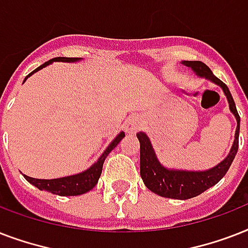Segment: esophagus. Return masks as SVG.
<instances>
[{
	"instance_id": "34e87169",
	"label": "esophagus",
	"mask_w": 248,
	"mask_h": 248,
	"mask_svg": "<svg viewBox=\"0 0 248 248\" xmlns=\"http://www.w3.org/2000/svg\"><path fill=\"white\" fill-rule=\"evenodd\" d=\"M124 128L127 132H135L140 128V120L136 116L128 117L124 124Z\"/></svg>"
}]
</instances>
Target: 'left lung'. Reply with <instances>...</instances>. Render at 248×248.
Returning <instances> with one entry per match:
<instances>
[{
    "mask_svg": "<svg viewBox=\"0 0 248 248\" xmlns=\"http://www.w3.org/2000/svg\"><path fill=\"white\" fill-rule=\"evenodd\" d=\"M181 64L190 68L196 73V76L201 78L208 79L223 89L224 95L227 96V100L229 103V109L237 120V128H235L234 141H233L229 155L219 165L214 166L212 169L204 170V171H190V170H176L166 167L157 158L153 145L147 134L145 132L136 134L140 141V176L143 179L144 184L155 194L166 197V198H172V200H189L193 197L200 196L201 193L217 184L223 179L238 151L239 122H241L234 100L232 97L228 86L223 81H220L216 76H214L211 69L206 64L202 62H188V60L181 62Z\"/></svg>",
    "mask_w": 248,
    "mask_h": 248,
    "instance_id": "obj_1",
    "label": "left lung"
}]
</instances>
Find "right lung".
<instances>
[{
    "instance_id": "obj_1",
    "label": "right lung",
    "mask_w": 248,
    "mask_h": 248,
    "mask_svg": "<svg viewBox=\"0 0 248 248\" xmlns=\"http://www.w3.org/2000/svg\"><path fill=\"white\" fill-rule=\"evenodd\" d=\"M82 58H54V59L48 60L38 68H36L34 71L31 72L27 77L24 78L23 83L28 79V77L36 73V72L41 71L42 68L47 67L54 62H63V63H76V62H81ZM124 138V132L121 131L118 135L113 139V141L109 144L104 153L99 157L96 162L93 166H90L89 169L82 171V172L76 173V175H71V176L58 177V179H34V177H29L27 175H23L25 177V180H28L32 185H34L36 188L40 190H47V192L56 194V196H79L83 193H87L89 190L97 184V180L101 175V170H103V163H104L105 158L108 157L110 152L117 147V144L120 143L121 140Z\"/></svg>"
}]
</instances>
